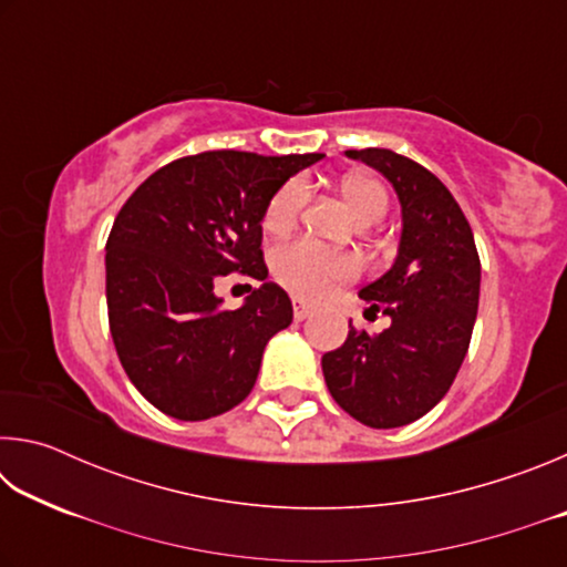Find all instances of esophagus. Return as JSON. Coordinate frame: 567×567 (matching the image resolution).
I'll use <instances>...</instances> for the list:
<instances>
[{"instance_id": "1", "label": "esophagus", "mask_w": 567, "mask_h": 567, "mask_svg": "<svg viewBox=\"0 0 567 567\" xmlns=\"http://www.w3.org/2000/svg\"><path fill=\"white\" fill-rule=\"evenodd\" d=\"M312 315V307L310 305H305L302 300H295V320L297 322H302V320H307Z\"/></svg>"}]
</instances>
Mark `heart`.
<instances>
[{"label":"heart","mask_w":567,"mask_h":567,"mask_svg":"<svg viewBox=\"0 0 567 567\" xmlns=\"http://www.w3.org/2000/svg\"><path fill=\"white\" fill-rule=\"evenodd\" d=\"M342 195L348 199L358 223H380L388 215V192L378 179L352 175L342 182ZM307 203V182L290 179L275 192L265 209V229L272 235H285L295 227ZM272 272L287 290L320 300L334 285L350 280L358 272V262L348 255H332L310 239H295L275 249Z\"/></svg>","instance_id":"b5f03b06"}]
</instances>
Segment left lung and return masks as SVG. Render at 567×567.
I'll use <instances>...</instances> for the list:
<instances>
[{"label": "left lung", "mask_w": 567, "mask_h": 567, "mask_svg": "<svg viewBox=\"0 0 567 567\" xmlns=\"http://www.w3.org/2000/svg\"><path fill=\"white\" fill-rule=\"evenodd\" d=\"M378 169L400 203L395 262L360 297L390 318L382 332L350 328L322 354L334 402L362 425L388 430L415 422L453 385L465 360L480 300V257L463 209L433 172L390 150H348Z\"/></svg>", "instance_id": "obj_1"}]
</instances>
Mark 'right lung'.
Wrapping results in <instances>:
<instances>
[{
	"label": "right lung",
	"instance_id": "right-lung-1",
	"mask_svg": "<svg viewBox=\"0 0 567 567\" xmlns=\"http://www.w3.org/2000/svg\"><path fill=\"white\" fill-rule=\"evenodd\" d=\"M322 157L203 152L157 169L120 209L104 257L110 332L132 385L165 415H223L255 388L265 344L292 322L290 297L265 282V209ZM229 271L264 280L237 311L214 295Z\"/></svg>",
	"mask_w": 567,
	"mask_h": 567
}]
</instances>
